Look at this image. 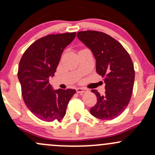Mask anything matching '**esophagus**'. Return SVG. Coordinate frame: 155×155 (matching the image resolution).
<instances>
[{
  "label": "esophagus",
  "mask_w": 155,
  "mask_h": 155,
  "mask_svg": "<svg viewBox=\"0 0 155 155\" xmlns=\"http://www.w3.org/2000/svg\"><path fill=\"white\" fill-rule=\"evenodd\" d=\"M76 92L77 93H81L82 94L84 92H87V89H84V88H81V87H79V88H76Z\"/></svg>",
  "instance_id": "obj_1"
}]
</instances>
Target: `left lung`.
Returning <instances> with one entry per match:
<instances>
[{
    "instance_id": "8db88e82",
    "label": "left lung",
    "mask_w": 155,
    "mask_h": 155,
    "mask_svg": "<svg viewBox=\"0 0 155 155\" xmlns=\"http://www.w3.org/2000/svg\"><path fill=\"white\" fill-rule=\"evenodd\" d=\"M77 37L93 53L96 71L106 84L104 95L92 90L97 101L90 113L101 120H113L125 110L132 96L135 79L132 60L120 42L103 32L81 31Z\"/></svg>"
}]
</instances>
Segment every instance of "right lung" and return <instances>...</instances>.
<instances>
[{
  "label": "right lung",
  "mask_w": 155,
  "mask_h": 155,
  "mask_svg": "<svg viewBox=\"0 0 155 155\" xmlns=\"http://www.w3.org/2000/svg\"><path fill=\"white\" fill-rule=\"evenodd\" d=\"M76 32L51 34L35 41L23 54L18 68L22 95L28 109L46 122L63 120L76 90H54L49 77L54 76L65 47L75 38Z\"/></svg>",
  "instance_id": "obj_1"
}]
</instances>
